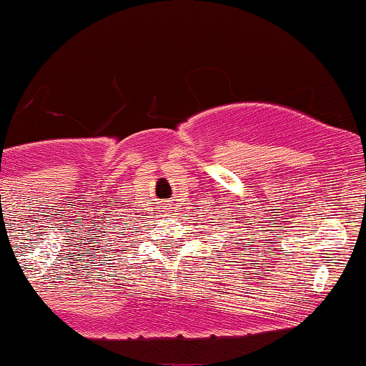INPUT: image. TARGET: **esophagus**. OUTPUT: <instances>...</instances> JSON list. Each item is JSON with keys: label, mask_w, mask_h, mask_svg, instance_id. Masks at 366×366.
Masks as SVG:
<instances>
[{"label": "esophagus", "mask_w": 366, "mask_h": 366, "mask_svg": "<svg viewBox=\"0 0 366 366\" xmlns=\"http://www.w3.org/2000/svg\"><path fill=\"white\" fill-rule=\"evenodd\" d=\"M172 206H174V204H171V202H165V204L162 206V209H164V213L167 214L169 211H174V209H172Z\"/></svg>", "instance_id": "esophagus-1"}]
</instances>
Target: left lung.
I'll list each match as a JSON object with an SVG mask.
<instances>
[{
    "label": "left lung",
    "instance_id": "obj_1",
    "mask_svg": "<svg viewBox=\"0 0 366 366\" xmlns=\"http://www.w3.org/2000/svg\"><path fill=\"white\" fill-rule=\"evenodd\" d=\"M234 255H236V254H234Z\"/></svg>",
    "mask_w": 366,
    "mask_h": 366
}]
</instances>
